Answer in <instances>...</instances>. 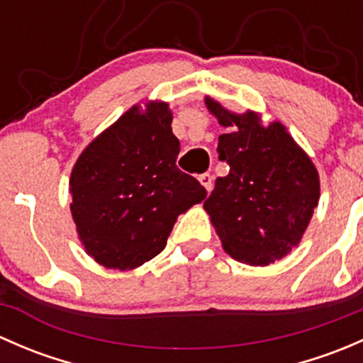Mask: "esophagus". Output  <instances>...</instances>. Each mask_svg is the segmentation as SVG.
<instances>
[{
  "label": "esophagus",
  "instance_id": "esophagus-1",
  "mask_svg": "<svg viewBox=\"0 0 363 363\" xmlns=\"http://www.w3.org/2000/svg\"><path fill=\"white\" fill-rule=\"evenodd\" d=\"M199 181H200V184H202L203 188L207 189V191H211V189H212V175L211 174L199 175Z\"/></svg>",
  "mask_w": 363,
  "mask_h": 363
}]
</instances>
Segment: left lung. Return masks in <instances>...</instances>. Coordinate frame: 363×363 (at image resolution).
Wrapping results in <instances>:
<instances>
[{"instance_id": "8db88e82", "label": "left lung", "mask_w": 363, "mask_h": 363, "mask_svg": "<svg viewBox=\"0 0 363 363\" xmlns=\"http://www.w3.org/2000/svg\"><path fill=\"white\" fill-rule=\"evenodd\" d=\"M205 107L226 133L219 160L226 177L203 202L226 255L265 267L290 255L309 226L320 200V174L281 121L262 123L255 111L237 113L205 96Z\"/></svg>"}]
</instances>
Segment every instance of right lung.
Segmentation results:
<instances>
[{
  "label": "right lung",
  "instance_id": "1",
  "mask_svg": "<svg viewBox=\"0 0 363 363\" xmlns=\"http://www.w3.org/2000/svg\"><path fill=\"white\" fill-rule=\"evenodd\" d=\"M179 140L167 101L128 108L80 152L69 175L72 218L87 255L131 270L167 246L177 216L207 191L177 168Z\"/></svg>",
  "mask_w": 363,
  "mask_h": 363
}]
</instances>
